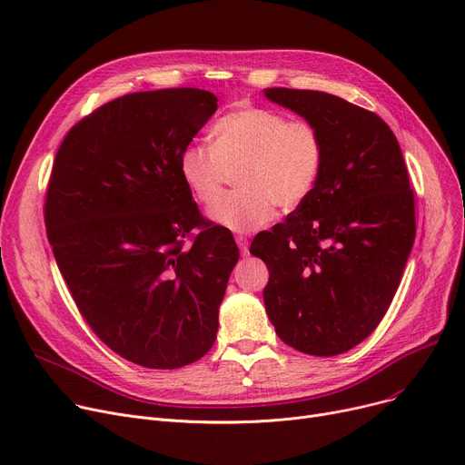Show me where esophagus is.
I'll list each match as a JSON object with an SVG mask.
<instances>
[{
  "label": "esophagus",
  "instance_id": "1",
  "mask_svg": "<svg viewBox=\"0 0 465 465\" xmlns=\"http://www.w3.org/2000/svg\"><path fill=\"white\" fill-rule=\"evenodd\" d=\"M235 242H237V247L242 254H249V239L245 235H237Z\"/></svg>",
  "mask_w": 465,
  "mask_h": 465
}]
</instances>
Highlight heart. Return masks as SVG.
<instances>
[{
	"mask_svg": "<svg viewBox=\"0 0 465 465\" xmlns=\"http://www.w3.org/2000/svg\"><path fill=\"white\" fill-rule=\"evenodd\" d=\"M235 165L237 190L209 216L232 232H252L272 223L277 205L294 211L309 198L324 165L322 135L311 120L242 107L214 122L211 146L190 143L179 156L181 179L203 205L218 198L226 169Z\"/></svg>",
	"mask_w": 465,
	"mask_h": 465,
	"instance_id": "heart-1",
	"label": "heart"
}]
</instances>
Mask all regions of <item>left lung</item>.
<instances>
[{
	"mask_svg": "<svg viewBox=\"0 0 465 465\" xmlns=\"http://www.w3.org/2000/svg\"><path fill=\"white\" fill-rule=\"evenodd\" d=\"M265 97L311 120L324 143L309 198L251 245L270 270L265 311L286 345L343 354L382 321L412 249L407 165L386 122L343 97L294 88H267Z\"/></svg>",
	"mask_w": 465,
	"mask_h": 465,
	"instance_id": "8db88e82",
	"label": "left lung"
}]
</instances>
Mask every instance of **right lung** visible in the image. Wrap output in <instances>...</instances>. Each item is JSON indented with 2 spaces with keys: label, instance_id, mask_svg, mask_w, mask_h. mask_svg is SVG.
I'll list each match as a JSON object with an SVG mask.
<instances>
[{
  "label": "right lung",
  "instance_id": "right-lung-1",
  "mask_svg": "<svg viewBox=\"0 0 465 465\" xmlns=\"http://www.w3.org/2000/svg\"><path fill=\"white\" fill-rule=\"evenodd\" d=\"M216 102L200 88L116 97L67 132L46 186V237L73 302L113 352L149 370L209 352L239 260L179 173Z\"/></svg>",
  "mask_w": 465,
  "mask_h": 465
}]
</instances>
